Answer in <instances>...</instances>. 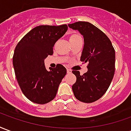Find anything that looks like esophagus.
<instances>
[{"label": "esophagus", "mask_w": 131, "mask_h": 131, "mask_svg": "<svg viewBox=\"0 0 131 131\" xmlns=\"http://www.w3.org/2000/svg\"><path fill=\"white\" fill-rule=\"evenodd\" d=\"M67 74H71V70H69V69H67Z\"/></svg>", "instance_id": "34e87169"}]
</instances>
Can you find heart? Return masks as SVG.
<instances>
[{"label":"heart","instance_id":"heart-1","mask_svg":"<svg viewBox=\"0 0 131 131\" xmlns=\"http://www.w3.org/2000/svg\"><path fill=\"white\" fill-rule=\"evenodd\" d=\"M79 38H81L79 35L77 34H73L71 35L70 38H69V41L71 42V41H74L75 40H77V39H79Z\"/></svg>","mask_w":131,"mask_h":131}]
</instances>
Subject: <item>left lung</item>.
Returning a JSON list of instances; mask_svg holds the SVG:
<instances>
[{"mask_svg":"<svg viewBox=\"0 0 131 131\" xmlns=\"http://www.w3.org/2000/svg\"><path fill=\"white\" fill-rule=\"evenodd\" d=\"M82 35L84 45L81 61L88 62V71L81 76L73 71L77 81L72 85L75 97L79 101L91 103L104 95L112 81L115 71V50L104 33L87 21L68 24Z\"/></svg>","mask_w":131,"mask_h":131,"instance_id":"8db88e82","label":"left lung"}]
</instances>
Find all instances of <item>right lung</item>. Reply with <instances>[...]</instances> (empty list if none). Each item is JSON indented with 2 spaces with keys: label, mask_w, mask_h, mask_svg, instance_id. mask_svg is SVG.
I'll list each match as a JSON object with an SVG mask.
<instances>
[{
  "label": "right lung",
  "mask_w": 131,
  "mask_h": 131,
  "mask_svg": "<svg viewBox=\"0 0 131 131\" xmlns=\"http://www.w3.org/2000/svg\"><path fill=\"white\" fill-rule=\"evenodd\" d=\"M68 27L42 25L34 28L22 38L13 54L16 79L22 93L30 101L46 104L56 96L58 87L67 74L62 64L47 70L44 60L53 54V47Z\"/></svg>",
  "instance_id": "1"
}]
</instances>
